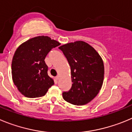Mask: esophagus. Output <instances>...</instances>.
<instances>
[{"label": "esophagus", "mask_w": 132, "mask_h": 132, "mask_svg": "<svg viewBox=\"0 0 132 132\" xmlns=\"http://www.w3.org/2000/svg\"><path fill=\"white\" fill-rule=\"evenodd\" d=\"M59 79H60V76H56V77H55V80H56V81H58V80H59Z\"/></svg>", "instance_id": "esophagus-1"}]
</instances>
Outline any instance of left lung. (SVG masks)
Masks as SVG:
<instances>
[{
  "instance_id": "left-lung-1",
  "label": "left lung",
  "mask_w": 132,
  "mask_h": 132,
  "mask_svg": "<svg viewBox=\"0 0 132 132\" xmlns=\"http://www.w3.org/2000/svg\"><path fill=\"white\" fill-rule=\"evenodd\" d=\"M71 68L72 88L64 92L67 102L76 105L87 104L99 93L104 79L103 60L94 48L83 41L59 47Z\"/></svg>"
}]
</instances>
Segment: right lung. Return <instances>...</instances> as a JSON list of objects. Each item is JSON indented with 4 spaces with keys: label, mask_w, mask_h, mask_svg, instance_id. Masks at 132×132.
<instances>
[{
    "label": "right lung",
    "mask_w": 132,
    "mask_h": 132,
    "mask_svg": "<svg viewBox=\"0 0 132 132\" xmlns=\"http://www.w3.org/2000/svg\"><path fill=\"white\" fill-rule=\"evenodd\" d=\"M59 42L46 36L30 38L16 49L12 62L13 83L18 90L27 98L44 96L54 85L47 74L45 58Z\"/></svg>",
    "instance_id": "add662e5"
}]
</instances>
